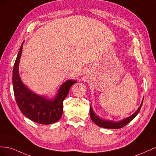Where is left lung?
<instances>
[{
	"mask_svg": "<svg viewBox=\"0 0 156 156\" xmlns=\"http://www.w3.org/2000/svg\"><path fill=\"white\" fill-rule=\"evenodd\" d=\"M143 102V100L142 101V103H141L140 107L138 108V109L136 110V111L134 113V114L120 121L115 122L112 120L101 119L100 116H97L95 113H94L92 108L91 107H90V116L91 119L94 123H95L97 126H100L101 127H103V128H107V129H119L127 125L129 122H131L136 115H137L139 112L140 111V109L141 108V107H142Z\"/></svg>",
	"mask_w": 156,
	"mask_h": 156,
	"instance_id": "obj_1",
	"label": "left lung"
}]
</instances>
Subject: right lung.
<instances>
[{
    "instance_id": "right-lung-1",
    "label": "right lung",
    "mask_w": 156,
    "mask_h": 156,
    "mask_svg": "<svg viewBox=\"0 0 156 156\" xmlns=\"http://www.w3.org/2000/svg\"><path fill=\"white\" fill-rule=\"evenodd\" d=\"M23 44L24 41L18 52L13 69L12 83L17 104L23 114L32 121L45 125L53 124L62 117L63 101L68 96L71 87L77 81L68 80L64 83L53 99H48L33 92L23 84L19 74Z\"/></svg>"
}]
</instances>
